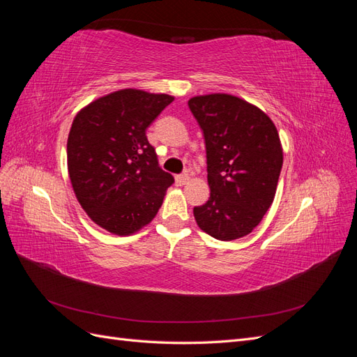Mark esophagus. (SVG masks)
<instances>
[{"instance_id": "obj_1", "label": "esophagus", "mask_w": 357, "mask_h": 357, "mask_svg": "<svg viewBox=\"0 0 357 357\" xmlns=\"http://www.w3.org/2000/svg\"><path fill=\"white\" fill-rule=\"evenodd\" d=\"M189 178H190L189 174H178V176H176V183L178 186H183V185H186Z\"/></svg>"}]
</instances>
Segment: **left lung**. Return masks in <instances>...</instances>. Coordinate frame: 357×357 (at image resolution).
Instances as JSON below:
<instances>
[{
  "label": "left lung",
  "mask_w": 357,
  "mask_h": 357,
  "mask_svg": "<svg viewBox=\"0 0 357 357\" xmlns=\"http://www.w3.org/2000/svg\"><path fill=\"white\" fill-rule=\"evenodd\" d=\"M189 109L207 150L210 198L193 208L199 228L215 240L250 234L275 197L283 149L277 128L261 109L238 96H193Z\"/></svg>",
  "instance_id": "left-lung-1"
}]
</instances>
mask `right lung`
<instances>
[{"instance_id":"add662e5","label":"right lung","mask_w":357,"mask_h":357,"mask_svg":"<svg viewBox=\"0 0 357 357\" xmlns=\"http://www.w3.org/2000/svg\"><path fill=\"white\" fill-rule=\"evenodd\" d=\"M172 101L165 93L122 89L74 117L67 142L70 180L82 208L105 231L129 235L142 229L174 183L146 135Z\"/></svg>"}]
</instances>
